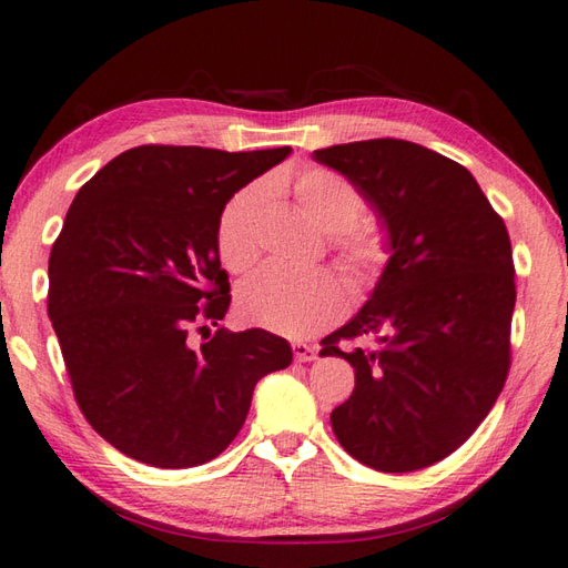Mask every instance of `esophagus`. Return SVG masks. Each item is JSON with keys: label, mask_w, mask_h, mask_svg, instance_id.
I'll list each match as a JSON object with an SVG mask.
<instances>
[{"label": "esophagus", "mask_w": 568, "mask_h": 568, "mask_svg": "<svg viewBox=\"0 0 568 568\" xmlns=\"http://www.w3.org/2000/svg\"><path fill=\"white\" fill-rule=\"evenodd\" d=\"M293 355L297 363H313L317 357V347L307 345V343H293Z\"/></svg>", "instance_id": "obj_1"}]
</instances>
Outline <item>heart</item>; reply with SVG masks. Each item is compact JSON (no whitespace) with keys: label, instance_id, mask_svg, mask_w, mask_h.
<instances>
[{"label":"heart","instance_id":"1","mask_svg":"<svg viewBox=\"0 0 568 568\" xmlns=\"http://www.w3.org/2000/svg\"><path fill=\"white\" fill-rule=\"evenodd\" d=\"M267 189L287 191L317 231L333 235V253L339 271L353 285H367L385 271L389 261V235L383 223L359 219L365 209L357 185L333 169L313 166L297 173L291 183L267 181ZM265 189L248 185L223 205L215 243L223 265L241 273L261 253V225ZM239 313L245 323L273 333L303 337L325 327L343 313V287L325 271H287L265 265L245 277L239 287Z\"/></svg>","mask_w":568,"mask_h":568}]
</instances>
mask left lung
I'll return each mask as SVG.
<instances>
[{
  "instance_id": "8db88e82",
  "label": "left lung",
  "mask_w": 568,
  "mask_h": 568,
  "mask_svg": "<svg viewBox=\"0 0 568 568\" xmlns=\"http://www.w3.org/2000/svg\"><path fill=\"white\" fill-rule=\"evenodd\" d=\"M315 161L375 205L392 251L363 311L320 343V355L355 367L333 432L365 467L425 469L474 435L507 383L517 303L507 225L467 169L419 143H339Z\"/></svg>"
}]
</instances>
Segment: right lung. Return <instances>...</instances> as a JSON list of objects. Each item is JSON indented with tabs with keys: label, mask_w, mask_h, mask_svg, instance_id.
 I'll return each mask as SVG.
<instances>
[{
	"label": "right lung",
	"mask_w": 568,
	"mask_h": 568,
	"mask_svg": "<svg viewBox=\"0 0 568 568\" xmlns=\"http://www.w3.org/2000/svg\"><path fill=\"white\" fill-rule=\"evenodd\" d=\"M287 153L146 143L71 203L47 311L81 415L126 457L161 469L211 462L241 432L257 379L293 363L267 329L189 339L231 303L215 243L223 205Z\"/></svg>",
	"instance_id": "1"
}]
</instances>
